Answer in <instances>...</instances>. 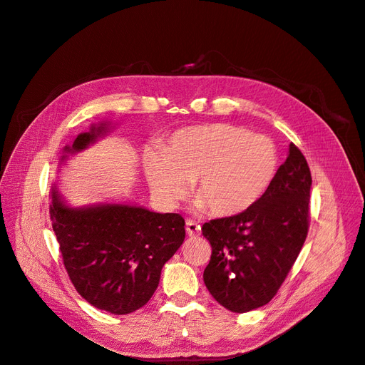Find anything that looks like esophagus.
Instances as JSON below:
<instances>
[{"instance_id":"34e87169","label":"esophagus","mask_w":365,"mask_h":365,"mask_svg":"<svg viewBox=\"0 0 365 365\" xmlns=\"http://www.w3.org/2000/svg\"><path fill=\"white\" fill-rule=\"evenodd\" d=\"M185 230H187V235H189V236H198L201 227L195 221L187 220L185 221Z\"/></svg>"}]
</instances>
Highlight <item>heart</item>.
<instances>
[{
  "mask_svg": "<svg viewBox=\"0 0 365 365\" xmlns=\"http://www.w3.org/2000/svg\"><path fill=\"white\" fill-rule=\"evenodd\" d=\"M279 150L270 138L224 123L176 130L161 152L144 153L153 198L173 207L190 181L193 209L227 218L245 212L267 192L279 170Z\"/></svg>",
  "mask_w": 365,
  "mask_h": 365,
  "instance_id": "b5f03b06",
  "label": "heart"
}]
</instances>
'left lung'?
Here are the masks:
<instances>
[{
  "label": "left lung",
  "mask_w": 365,
  "mask_h": 365,
  "mask_svg": "<svg viewBox=\"0 0 365 365\" xmlns=\"http://www.w3.org/2000/svg\"><path fill=\"white\" fill-rule=\"evenodd\" d=\"M312 175L293 143L277 178L245 212L202 225L212 245L204 284L235 313L259 309L277 294L307 238Z\"/></svg>",
  "instance_id": "left-lung-1"
}]
</instances>
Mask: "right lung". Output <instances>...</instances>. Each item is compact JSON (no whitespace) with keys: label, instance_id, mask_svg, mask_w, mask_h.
Instances as JSON below:
<instances>
[{"label":"right lung","instance_id":"add662e5","mask_svg":"<svg viewBox=\"0 0 365 365\" xmlns=\"http://www.w3.org/2000/svg\"><path fill=\"white\" fill-rule=\"evenodd\" d=\"M113 127L112 121L92 124L64 147L60 161L83 152ZM48 196L52 227L76 292L112 314L132 313L149 302L164 264L184 242L182 216L125 202L75 207L64 198L58 181Z\"/></svg>","mask_w":365,"mask_h":365}]
</instances>
